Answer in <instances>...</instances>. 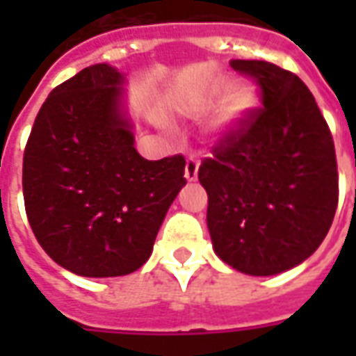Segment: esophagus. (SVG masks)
Masks as SVG:
<instances>
[{
  "instance_id": "obj_1",
  "label": "esophagus",
  "mask_w": 356,
  "mask_h": 356,
  "mask_svg": "<svg viewBox=\"0 0 356 356\" xmlns=\"http://www.w3.org/2000/svg\"><path fill=\"white\" fill-rule=\"evenodd\" d=\"M198 160H194V158H188L186 160V165H185V179L186 181H194V179L198 177Z\"/></svg>"
}]
</instances>
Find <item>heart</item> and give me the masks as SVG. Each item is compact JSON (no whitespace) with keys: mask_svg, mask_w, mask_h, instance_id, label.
I'll return each mask as SVG.
<instances>
[{"mask_svg":"<svg viewBox=\"0 0 356 356\" xmlns=\"http://www.w3.org/2000/svg\"><path fill=\"white\" fill-rule=\"evenodd\" d=\"M229 91V86H217L209 93L204 97V104L206 106H213L216 102H221L225 99V95ZM259 104V97L252 88H244L232 95L231 102L227 104V108L221 114V118L217 120V133L219 135H229L232 129H236L242 125V122L246 120L255 106Z\"/></svg>","mask_w":356,"mask_h":356,"instance_id":"heart-1","label":"heart"}]
</instances>
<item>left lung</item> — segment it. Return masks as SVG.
Masks as SVG:
<instances>
[{
    "label": "left lung",
    "instance_id": "obj_1",
    "mask_svg": "<svg viewBox=\"0 0 356 356\" xmlns=\"http://www.w3.org/2000/svg\"><path fill=\"white\" fill-rule=\"evenodd\" d=\"M254 78L261 108L223 135L198 179L208 193L216 254L252 276L303 263L328 234L337 208L336 148L313 93L265 60H231Z\"/></svg>",
    "mask_w": 356,
    "mask_h": 356
}]
</instances>
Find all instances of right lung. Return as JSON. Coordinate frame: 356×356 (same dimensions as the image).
Masks as SVG:
<instances>
[{
	"instance_id": "add662e5",
	"label": "right lung",
	"mask_w": 356,
	"mask_h": 356,
	"mask_svg": "<svg viewBox=\"0 0 356 356\" xmlns=\"http://www.w3.org/2000/svg\"><path fill=\"white\" fill-rule=\"evenodd\" d=\"M124 74L93 65L53 89L22 162L28 221L51 259L74 275L124 276L152 254L186 185L181 154L145 160L124 108Z\"/></svg>"
}]
</instances>
